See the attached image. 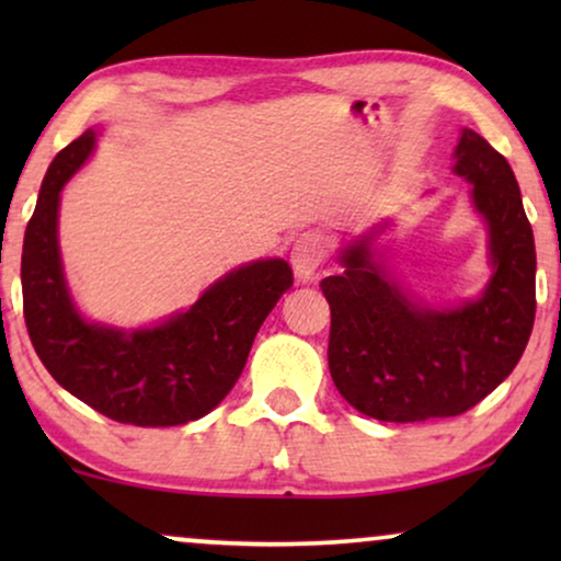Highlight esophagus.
I'll return each mask as SVG.
<instances>
[{
    "label": "esophagus",
    "mask_w": 561,
    "mask_h": 561,
    "mask_svg": "<svg viewBox=\"0 0 561 561\" xmlns=\"http://www.w3.org/2000/svg\"><path fill=\"white\" fill-rule=\"evenodd\" d=\"M327 237L321 232H304L294 242V250H290V265H294V273L298 280H311L317 275L319 265L324 263L327 257Z\"/></svg>",
    "instance_id": "34e87169"
}]
</instances>
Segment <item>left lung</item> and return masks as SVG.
Here are the masks:
<instances>
[{
	"label": "left lung",
	"instance_id": "8db88e82",
	"mask_svg": "<svg viewBox=\"0 0 561 561\" xmlns=\"http://www.w3.org/2000/svg\"><path fill=\"white\" fill-rule=\"evenodd\" d=\"M455 171L488 232L482 294L434 306L411 294L375 240L386 219L340 250V275L321 280L332 329L329 373L344 401L393 424L459 416L501 386L524 355L536 313V248L508 160L462 127Z\"/></svg>",
	"mask_w": 561,
	"mask_h": 561
}]
</instances>
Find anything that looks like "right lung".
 I'll use <instances>...</instances> for the list:
<instances>
[{
	"instance_id": "add662e5",
	"label": "right lung",
	"mask_w": 561,
	"mask_h": 561,
	"mask_svg": "<svg viewBox=\"0 0 561 561\" xmlns=\"http://www.w3.org/2000/svg\"><path fill=\"white\" fill-rule=\"evenodd\" d=\"M96 129L66 145L45 173L22 244L27 334L60 388L106 419L181 426L225 401L267 313L294 286L280 257L252 260L221 275L186 311L152 327L122 329L83 317L58 244L60 191L91 158Z\"/></svg>"
}]
</instances>
